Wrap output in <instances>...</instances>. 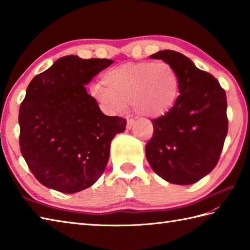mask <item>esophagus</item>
Segmentation results:
<instances>
[{
    "instance_id": "obj_1",
    "label": "esophagus",
    "mask_w": 250,
    "mask_h": 250,
    "mask_svg": "<svg viewBox=\"0 0 250 250\" xmlns=\"http://www.w3.org/2000/svg\"><path fill=\"white\" fill-rule=\"evenodd\" d=\"M134 124H135V120L134 119H128V122H126V129H131L132 126L134 125Z\"/></svg>"
}]
</instances>
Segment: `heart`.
<instances>
[{
	"instance_id": "heart-1",
	"label": "heart",
	"mask_w": 250,
	"mask_h": 250,
	"mask_svg": "<svg viewBox=\"0 0 250 250\" xmlns=\"http://www.w3.org/2000/svg\"><path fill=\"white\" fill-rule=\"evenodd\" d=\"M179 78L167 62H129L105 71L102 83L93 84L91 93L102 107L125 110L130 101L137 114L158 118L172 108L177 99Z\"/></svg>"
}]
</instances>
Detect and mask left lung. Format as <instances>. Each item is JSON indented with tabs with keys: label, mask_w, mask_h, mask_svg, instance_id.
Here are the masks:
<instances>
[{
	"label": "left lung",
	"mask_w": 250,
	"mask_h": 250,
	"mask_svg": "<svg viewBox=\"0 0 250 250\" xmlns=\"http://www.w3.org/2000/svg\"><path fill=\"white\" fill-rule=\"evenodd\" d=\"M174 67L179 95L167 113L152 120L146 158L156 174L175 185L194 184L213 171L228 133L227 97L218 81L174 50L151 55Z\"/></svg>",
	"instance_id": "obj_1"
}]
</instances>
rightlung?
<instances>
[{"instance_id":"right-lung-1","label":"right lung","mask_w":250,"mask_h":250,"mask_svg":"<svg viewBox=\"0 0 250 250\" xmlns=\"http://www.w3.org/2000/svg\"><path fill=\"white\" fill-rule=\"evenodd\" d=\"M113 62L62 57L26 88L18 118L20 151L45 187L75 193L104 173L110 142L126 120L104 115L84 86Z\"/></svg>"}]
</instances>
